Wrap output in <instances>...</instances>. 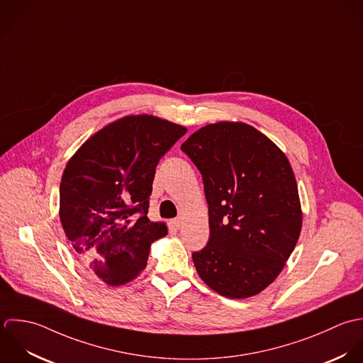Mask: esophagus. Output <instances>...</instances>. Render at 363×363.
<instances>
[{
  "label": "esophagus",
  "mask_w": 363,
  "mask_h": 363,
  "mask_svg": "<svg viewBox=\"0 0 363 363\" xmlns=\"http://www.w3.org/2000/svg\"><path fill=\"white\" fill-rule=\"evenodd\" d=\"M172 225H173L176 230H180L182 225H183V220H182V218H174V220H172Z\"/></svg>",
  "instance_id": "obj_1"
}]
</instances>
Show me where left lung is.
<instances>
[{
    "mask_svg": "<svg viewBox=\"0 0 363 363\" xmlns=\"http://www.w3.org/2000/svg\"><path fill=\"white\" fill-rule=\"evenodd\" d=\"M182 150L200 170L208 203L210 241L193 253L199 276L228 298L260 293L280 274L303 225L289 159L245 122L208 123Z\"/></svg>",
    "mask_w": 363,
    "mask_h": 363,
    "instance_id": "8db88e82",
    "label": "left lung"
}]
</instances>
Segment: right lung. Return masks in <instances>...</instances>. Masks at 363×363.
<instances>
[{"mask_svg": "<svg viewBox=\"0 0 363 363\" xmlns=\"http://www.w3.org/2000/svg\"><path fill=\"white\" fill-rule=\"evenodd\" d=\"M186 132L159 117L128 116L91 135L67 162L60 223L79 260L108 286L133 280L152 242L167 234L146 216L149 196L159 159Z\"/></svg>", "mask_w": 363, "mask_h": 363, "instance_id": "1", "label": "right lung"}]
</instances>
